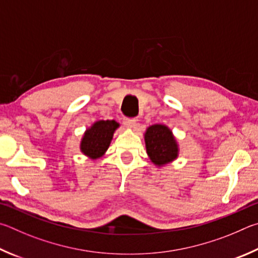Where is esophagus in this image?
<instances>
[{
    "label": "esophagus",
    "instance_id": "1",
    "mask_svg": "<svg viewBox=\"0 0 258 258\" xmlns=\"http://www.w3.org/2000/svg\"><path fill=\"white\" fill-rule=\"evenodd\" d=\"M137 121L138 120L135 119V117H125V119H123V124L126 128H134L137 124Z\"/></svg>",
    "mask_w": 258,
    "mask_h": 258
}]
</instances>
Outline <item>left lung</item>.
<instances>
[{"label": "left lung", "mask_w": 258, "mask_h": 258, "mask_svg": "<svg viewBox=\"0 0 258 258\" xmlns=\"http://www.w3.org/2000/svg\"><path fill=\"white\" fill-rule=\"evenodd\" d=\"M146 151L153 163L163 165L173 161L178 156V146L165 125L154 124L147 129L145 134Z\"/></svg>", "instance_id": "obj_1"}]
</instances>
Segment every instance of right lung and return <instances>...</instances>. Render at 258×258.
Wrapping results in <instances>:
<instances>
[{"mask_svg":"<svg viewBox=\"0 0 258 258\" xmlns=\"http://www.w3.org/2000/svg\"><path fill=\"white\" fill-rule=\"evenodd\" d=\"M119 126L114 120L98 121L86 132L81 141V152L92 159L96 160L105 152L112 141L114 130Z\"/></svg>","mask_w":258,"mask_h":258,"instance_id":"add662e5","label":"right lung"}]
</instances>
